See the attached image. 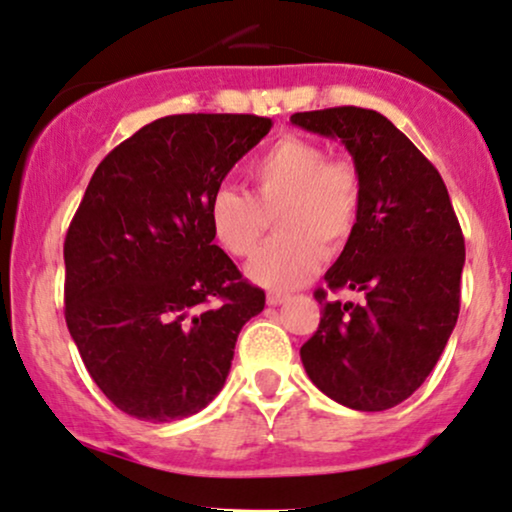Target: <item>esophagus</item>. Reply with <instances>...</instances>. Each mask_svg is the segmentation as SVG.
<instances>
[{
	"label": "esophagus",
	"mask_w": 512,
	"mask_h": 512,
	"mask_svg": "<svg viewBox=\"0 0 512 512\" xmlns=\"http://www.w3.org/2000/svg\"><path fill=\"white\" fill-rule=\"evenodd\" d=\"M288 300H290V295L281 293V290H269L267 293V304H271V307H278V304H283Z\"/></svg>",
	"instance_id": "34e87169"
}]
</instances>
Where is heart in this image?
<instances>
[{"instance_id":"b5f03b06","label":"heart","mask_w":512,"mask_h":512,"mask_svg":"<svg viewBox=\"0 0 512 512\" xmlns=\"http://www.w3.org/2000/svg\"><path fill=\"white\" fill-rule=\"evenodd\" d=\"M250 193L219 186L210 196L212 236L226 255H255L274 219L276 238L250 262L252 281L302 286L323 257H335L357 229L364 184L352 160L328 158L316 141L283 134L248 165Z\"/></svg>"}]
</instances>
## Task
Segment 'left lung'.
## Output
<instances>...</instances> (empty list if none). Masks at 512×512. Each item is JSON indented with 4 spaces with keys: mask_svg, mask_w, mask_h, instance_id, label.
Listing matches in <instances>:
<instances>
[{
    "mask_svg": "<svg viewBox=\"0 0 512 512\" xmlns=\"http://www.w3.org/2000/svg\"><path fill=\"white\" fill-rule=\"evenodd\" d=\"M290 122L340 139L364 184L357 229L314 293L321 321L300 349L304 371L342 406L392 409L425 383L456 326L461 224L435 165L385 115L338 106ZM328 289L362 302L328 301Z\"/></svg>",
    "mask_w": 512,
    "mask_h": 512,
    "instance_id": "left-lung-1",
    "label": "left lung"
}]
</instances>
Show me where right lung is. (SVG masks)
Segmentation results:
<instances>
[{
	"label": "right lung",
	"mask_w": 512,
	"mask_h": 512,
	"mask_svg": "<svg viewBox=\"0 0 512 512\" xmlns=\"http://www.w3.org/2000/svg\"><path fill=\"white\" fill-rule=\"evenodd\" d=\"M269 129L260 115H167L115 146L84 191L63 243L66 323L129 416L170 423L205 409L264 309V290L212 243L208 203Z\"/></svg>",
	"instance_id": "right-lung-1"
}]
</instances>
